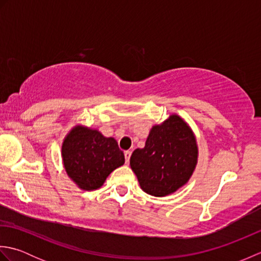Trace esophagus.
<instances>
[{
  "mask_svg": "<svg viewBox=\"0 0 261 261\" xmlns=\"http://www.w3.org/2000/svg\"><path fill=\"white\" fill-rule=\"evenodd\" d=\"M130 157H131V151H130V150H126V151H124V158H125V163H126V164L129 163Z\"/></svg>",
  "mask_w": 261,
  "mask_h": 261,
  "instance_id": "esophagus-1",
  "label": "esophagus"
}]
</instances>
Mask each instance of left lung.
Masks as SVG:
<instances>
[{"instance_id": "left-lung-1", "label": "left lung", "mask_w": 261, "mask_h": 261, "mask_svg": "<svg viewBox=\"0 0 261 261\" xmlns=\"http://www.w3.org/2000/svg\"><path fill=\"white\" fill-rule=\"evenodd\" d=\"M197 160L192 130L178 115L153 126L145 148L132 152L130 165L141 188L152 196H166L186 184Z\"/></svg>"}]
</instances>
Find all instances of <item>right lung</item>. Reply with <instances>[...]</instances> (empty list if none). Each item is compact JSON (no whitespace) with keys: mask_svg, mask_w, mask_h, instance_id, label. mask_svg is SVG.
Returning <instances> with one entry per match:
<instances>
[{"mask_svg":"<svg viewBox=\"0 0 261 261\" xmlns=\"http://www.w3.org/2000/svg\"><path fill=\"white\" fill-rule=\"evenodd\" d=\"M63 160L68 176L83 190L103 185L112 171L124 164V154L113 138L96 130L76 126L63 143Z\"/></svg>","mask_w":261,"mask_h":261,"instance_id":"1","label":"right lung"}]
</instances>
